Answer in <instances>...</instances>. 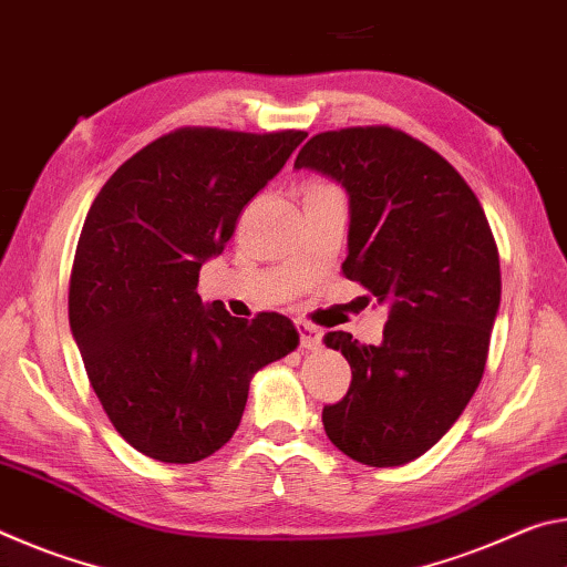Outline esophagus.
I'll use <instances>...</instances> for the list:
<instances>
[{
    "label": "esophagus",
    "instance_id": "esophagus-1",
    "mask_svg": "<svg viewBox=\"0 0 567 567\" xmlns=\"http://www.w3.org/2000/svg\"><path fill=\"white\" fill-rule=\"evenodd\" d=\"M297 332H300L302 350H318L322 344V332L310 322H297Z\"/></svg>",
    "mask_w": 567,
    "mask_h": 567
}]
</instances>
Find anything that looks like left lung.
I'll list each match as a JSON object with an SVG mask.
<instances>
[{
  "instance_id": "1",
  "label": "left lung",
  "mask_w": 567,
  "mask_h": 567,
  "mask_svg": "<svg viewBox=\"0 0 567 567\" xmlns=\"http://www.w3.org/2000/svg\"><path fill=\"white\" fill-rule=\"evenodd\" d=\"M295 169L344 189L342 272L388 307L380 344L324 334L352 368L348 395L322 410L324 433L362 465H405L453 427L483 378L501 307L491 225L447 159L390 127L315 134Z\"/></svg>"
}]
</instances>
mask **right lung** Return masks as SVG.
<instances>
[{"label":"right lung","instance_id":"1","mask_svg":"<svg viewBox=\"0 0 567 567\" xmlns=\"http://www.w3.org/2000/svg\"><path fill=\"white\" fill-rule=\"evenodd\" d=\"M305 137L177 130L124 162L92 203L70 328L104 412L142 455L187 465L217 453L255 372L300 344L285 315L233 318L205 305L197 282Z\"/></svg>","mask_w":567,"mask_h":567}]
</instances>
